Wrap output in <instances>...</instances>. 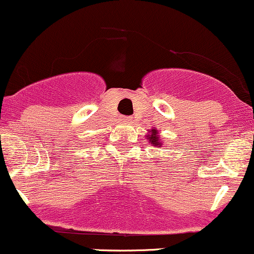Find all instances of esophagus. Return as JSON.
Returning <instances> with one entry per match:
<instances>
[{
  "mask_svg": "<svg viewBox=\"0 0 254 254\" xmlns=\"http://www.w3.org/2000/svg\"><path fill=\"white\" fill-rule=\"evenodd\" d=\"M124 121H125V122H130V121H131V118H130V117H125V118H124Z\"/></svg>",
  "mask_w": 254,
  "mask_h": 254,
  "instance_id": "esophagus-1",
  "label": "esophagus"
}]
</instances>
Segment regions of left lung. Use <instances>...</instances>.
<instances>
[{"label":"left lung","instance_id":"1","mask_svg":"<svg viewBox=\"0 0 254 254\" xmlns=\"http://www.w3.org/2000/svg\"><path fill=\"white\" fill-rule=\"evenodd\" d=\"M149 131V133H147V138L148 141H149L150 144H153L154 147H161L162 145V142L160 141V137H159V131L156 129H151V130H148Z\"/></svg>","mask_w":254,"mask_h":254}]
</instances>
